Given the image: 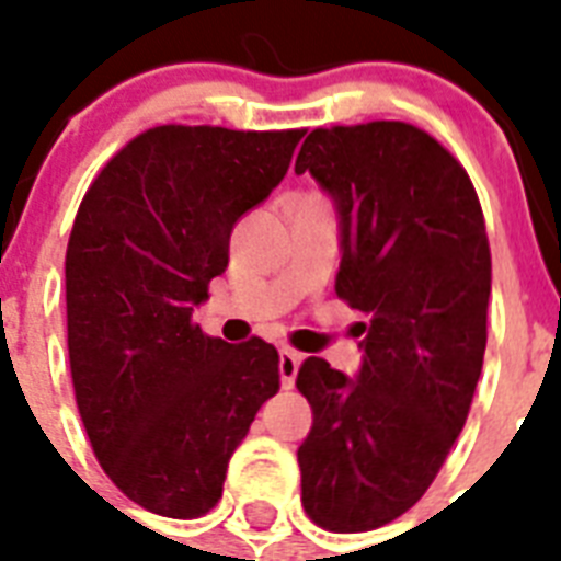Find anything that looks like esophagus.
I'll list each match as a JSON object with an SVG mask.
<instances>
[{
  "instance_id": "34e87169",
  "label": "esophagus",
  "mask_w": 561,
  "mask_h": 561,
  "mask_svg": "<svg viewBox=\"0 0 561 561\" xmlns=\"http://www.w3.org/2000/svg\"><path fill=\"white\" fill-rule=\"evenodd\" d=\"M299 364H302V355H299V352L294 350L279 352V375H282V387H285V390H290L294 381H297Z\"/></svg>"
}]
</instances>
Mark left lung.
<instances>
[{
  "mask_svg": "<svg viewBox=\"0 0 561 561\" xmlns=\"http://www.w3.org/2000/svg\"><path fill=\"white\" fill-rule=\"evenodd\" d=\"M337 201L343 259L334 290L367 317L352 381L306 358L297 390L314 410L299 445L302 506L332 533L408 513L466 425L492 294L486 220L469 174L408 122L317 127L299 148Z\"/></svg>",
  "mask_w": 561,
  "mask_h": 561,
  "instance_id": "8db88e82",
  "label": "left lung"
}]
</instances>
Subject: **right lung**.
<instances>
[{
    "label": "right lung",
    "mask_w": 561,
    "mask_h": 561,
    "mask_svg": "<svg viewBox=\"0 0 561 561\" xmlns=\"http://www.w3.org/2000/svg\"><path fill=\"white\" fill-rule=\"evenodd\" d=\"M306 130L160 125L99 171L66 247L75 401L101 469L134 504L197 518L279 392V352L192 320L227 271L236 220L279 186Z\"/></svg>",
    "instance_id": "add662e5"
}]
</instances>
